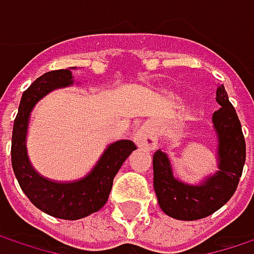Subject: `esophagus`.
<instances>
[{"instance_id":"34e87169","label":"esophagus","mask_w":254,"mask_h":254,"mask_svg":"<svg viewBox=\"0 0 254 254\" xmlns=\"http://www.w3.org/2000/svg\"><path fill=\"white\" fill-rule=\"evenodd\" d=\"M133 141L135 144L139 147V148H144V150H154L157 147V135H156V130L150 125H142L141 127H138L135 132H133Z\"/></svg>"}]
</instances>
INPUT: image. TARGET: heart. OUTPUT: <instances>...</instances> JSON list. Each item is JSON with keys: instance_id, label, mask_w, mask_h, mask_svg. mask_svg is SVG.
Listing matches in <instances>:
<instances>
[{"instance_id": "1", "label": "heart", "mask_w": 254, "mask_h": 254, "mask_svg": "<svg viewBox=\"0 0 254 254\" xmlns=\"http://www.w3.org/2000/svg\"><path fill=\"white\" fill-rule=\"evenodd\" d=\"M172 97H174V98H175V100H177V98H178V97H175V95H172Z\"/></svg>"}]
</instances>
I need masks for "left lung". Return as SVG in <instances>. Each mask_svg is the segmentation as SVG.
<instances>
[{"instance_id":"left-lung-1","label":"left lung","mask_w":254,"mask_h":254,"mask_svg":"<svg viewBox=\"0 0 254 254\" xmlns=\"http://www.w3.org/2000/svg\"><path fill=\"white\" fill-rule=\"evenodd\" d=\"M221 106L212 116L216 135L218 171L197 184H190L174 175L171 159L162 150L153 156L154 191L160 209L178 221H197L219 210L237 190L246 162V142L235 109L229 103L225 86L216 89Z\"/></svg>"}]
</instances>
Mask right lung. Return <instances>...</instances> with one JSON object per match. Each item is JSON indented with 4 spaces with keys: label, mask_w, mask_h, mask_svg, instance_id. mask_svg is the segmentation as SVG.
<instances>
[{
    "label": "right lung",
    "mask_w": 254,
    "mask_h": 254,
    "mask_svg": "<svg viewBox=\"0 0 254 254\" xmlns=\"http://www.w3.org/2000/svg\"><path fill=\"white\" fill-rule=\"evenodd\" d=\"M72 69L48 72L38 77L22 95L19 113L13 127L11 165L17 182L27 198L44 213L67 221L82 219L98 212L107 201L113 179L129 154L136 150L129 139H119L107 145L95 166L75 181H51L39 175L30 165L26 148V136L33 107L54 89L75 83Z\"/></svg>",
    "instance_id": "right-lung-1"
}]
</instances>
